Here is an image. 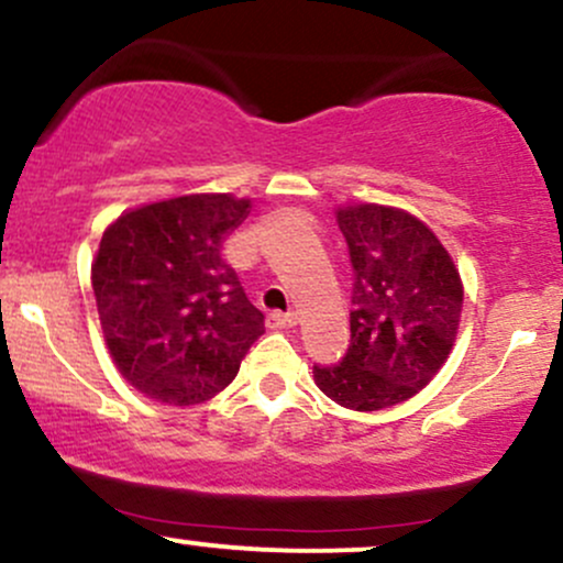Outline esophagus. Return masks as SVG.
I'll return each mask as SVG.
<instances>
[{
	"mask_svg": "<svg viewBox=\"0 0 563 563\" xmlns=\"http://www.w3.org/2000/svg\"><path fill=\"white\" fill-rule=\"evenodd\" d=\"M299 325V314L296 312H269L267 314V328L269 331H286V328Z\"/></svg>",
	"mask_w": 563,
	"mask_h": 563,
	"instance_id": "obj_1",
	"label": "esophagus"
}]
</instances>
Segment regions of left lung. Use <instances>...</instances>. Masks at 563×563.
<instances>
[{"label": "left lung", "mask_w": 563, "mask_h": 563, "mask_svg": "<svg viewBox=\"0 0 563 563\" xmlns=\"http://www.w3.org/2000/svg\"><path fill=\"white\" fill-rule=\"evenodd\" d=\"M352 262L349 344L339 365H314V384L357 412L394 407L448 363L463 309V283L439 238L394 206L335 211Z\"/></svg>", "instance_id": "left-lung-1"}]
</instances>
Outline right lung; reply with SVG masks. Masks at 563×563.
I'll use <instances>...</instances> for the list:
<instances>
[{
  "label": "right lung",
  "mask_w": 563,
  "mask_h": 563,
  "mask_svg": "<svg viewBox=\"0 0 563 563\" xmlns=\"http://www.w3.org/2000/svg\"><path fill=\"white\" fill-rule=\"evenodd\" d=\"M249 209V198L196 192L124 211L102 232L92 264L102 335L147 399L190 407L217 397L264 333V314L222 260Z\"/></svg>",
  "instance_id": "1"
}]
</instances>
